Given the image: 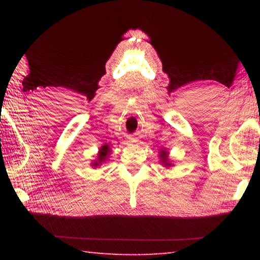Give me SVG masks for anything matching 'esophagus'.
<instances>
[{
    "mask_svg": "<svg viewBox=\"0 0 260 260\" xmlns=\"http://www.w3.org/2000/svg\"><path fill=\"white\" fill-rule=\"evenodd\" d=\"M129 142H133V140H132V139H129Z\"/></svg>",
    "mask_w": 260,
    "mask_h": 260,
    "instance_id": "obj_1",
    "label": "esophagus"
}]
</instances>
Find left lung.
<instances>
[{"mask_svg": "<svg viewBox=\"0 0 260 260\" xmlns=\"http://www.w3.org/2000/svg\"><path fill=\"white\" fill-rule=\"evenodd\" d=\"M167 155H169V153H167L166 151H164V150H161L160 151V159H161V162H162V165L164 166H171L172 164H171V162L169 161V158H167Z\"/></svg>", "mask_w": 260, "mask_h": 260, "instance_id": "obj_1", "label": "left lung"}]
</instances>
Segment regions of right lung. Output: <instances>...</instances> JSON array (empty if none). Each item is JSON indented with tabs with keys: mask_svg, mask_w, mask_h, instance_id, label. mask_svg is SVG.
Segmentation results:
<instances>
[{
	"mask_svg": "<svg viewBox=\"0 0 260 260\" xmlns=\"http://www.w3.org/2000/svg\"><path fill=\"white\" fill-rule=\"evenodd\" d=\"M109 153H110V148H109L108 144H104V146L101 147V149H100L98 160H94V162H91V165H93L94 167L100 166L101 164H102V162H104L105 160L108 159Z\"/></svg>",
	"mask_w": 260,
	"mask_h": 260,
	"instance_id": "right-lung-1",
	"label": "right lung"
}]
</instances>
